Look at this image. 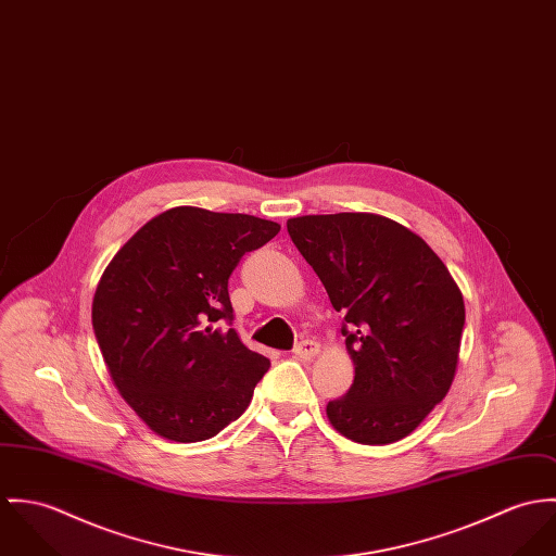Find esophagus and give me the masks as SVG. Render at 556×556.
Returning <instances> with one entry per match:
<instances>
[{"label":"esophagus","instance_id":"1","mask_svg":"<svg viewBox=\"0 0 556 556\" xmlns=\"http://www.w3.org/2000/svg\"><path fill=\"white\" fill-rule=\"evenodd\" d=\"M317 354H319V345L315 341H308V339L296 343V348H294V356L301 358V361H313Z\"/></svg>","mask_w":556,"mask_h":556}]
</instances>
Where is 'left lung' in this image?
I'll use <instances>...</instances> for the list:
<instances>
[{"mask_svg": "<svg viewBox=\"0 0 556 556\" xmlns=\"http://www.w3.org/2000/svg\"><path fill=\"white\" fill-rule=\"evenodd\" d=\"M288 232L345 315L354 383L326 405L330 425L365 445L407 437L454 381L460 288L422 237L383 215H303Z\"/></svg>", "mask_w": 556, "mask_h": 556, "instance_id": "left-lung-1", "label": "left lung"}]
</instances>
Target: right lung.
Returning <instances> with one entry per match:
<instances>
[{"mask_svg": "<svg viewBox=\"0 0 556 556\" xmlns=\"http://www.w3.org/2000/svg\"><path fill=\"white\" fill-rule=\"evenodd\" d=\"M279 224L175 206L149 219L104 268L91 321L125 403L164 439L215 437L251 403L270 361L232 321L228 279Z\"/></svg>", "mask_w": 556, "mask_h": 556, "instance_id": "right-lung-1", "label": "right lung"}]
</instances>
